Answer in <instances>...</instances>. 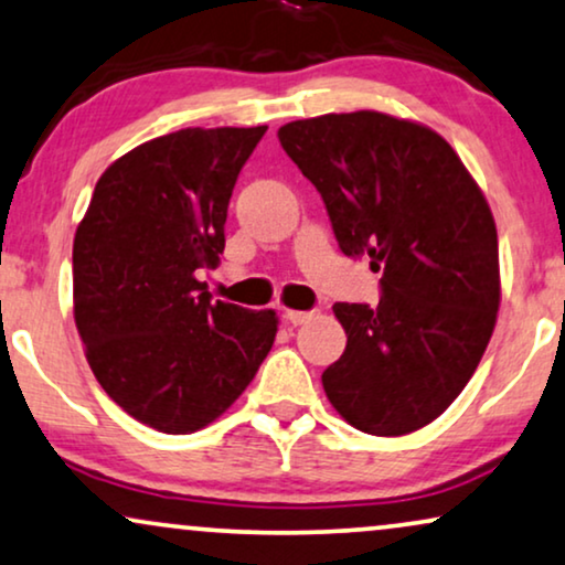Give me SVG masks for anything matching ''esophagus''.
I'll use <instances>...</instances> for the list:
<instances>
[{
    "label": "esophagus",
    "instance_id": "34e87169",
    "mask_svg": "<svg viewBox=\"0 0 565 565\" xmlns=\"http://www.w3.org/2000/svg\"><path fill=\"white\" fill-rule=\"evenodd\" d=\"M285 319H288L292 327H298V324H306V321L313 319V311H292V309H288V311H285Z\"/></svg>",
    "mask_w": 565,
    "mask_h": 565
}]
</instances>
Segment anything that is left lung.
<instances>
[{"instance_id": "1", "label": "left lung", "mask_w": 565, "mask_h": 565, "mask_svg": "<svg viewBox=\"0 0 565 565\" xmlns=\"http://www.w3.org/2000/svg\"><path fill=\"white\" fill-rule=\"evenodd\" d=\"M317 186L345 256H371L381 300L334 303L345 353L321 373L332 407L371 436L434 423L472 379L501 303L486 194L426 124L324 114L277 131Z\"/></svg>"}]
</instances>
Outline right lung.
I'll list each match as a JSON object with an SVG mask.
<instances>
[{
    "mask_svg": "<svg viewBox=\"0 0 565 565\" xmlns=\"http://www.w3.org/2000/svg\"><path fill=\"white\" fill-rule=\"evenodd\" d=\"M267 127H189L114 160L72 246L75 324L104 392L160 434H194L252 384L277 334L273 309L215 300L241 168Z\"/></svg>",
    "mask_w": 565,
    "mask_h": 565,
    "instance_id": "1",
    "label": "right lung"
}]
</instances>
